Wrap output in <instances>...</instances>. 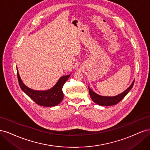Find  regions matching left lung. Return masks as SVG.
Masks as SVG:
<instances>
[{
	"label": "left lung",
	"instance_id": "1",
	"mask_svg": "<svg viewBox=\"0 0 150 150\" xmlns=\"http://www.w3.org/2000/svg\"><path fill=\"white\" fill-rule=\"evenodd\" d=\"M134 82V79L132 81V84L129 85V86L127 89H126L124 91H123L122 93H121L116 96H109L100 95L99 94H97L96 93H95L93 90H91L88 86L89 94H90V96L91 100L93 101V102L98 105L112 106V105H117L125 97V96L128 94L129 90H131L132 88L133 87Z\"/></svg>",
	"mask_w": 150,
	"mask_h": 150
}]
</instances>
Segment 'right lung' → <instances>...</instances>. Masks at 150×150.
Masks as SVG:
<instances>
[{
  "mask_svg": "<svg viewBox=\"0 0 150 150\" xmlns=\"http://www.w3.org/2000/svg\"><path fill=\"white\" fill-rule=\"evenodd\" d=\"M17 76L18 83L20 87L24 93H26L29 97L35 102L42 107H55L60 103L64 98L62 88L64 83L69 79L70 75L62 76L59 80L57 81L55 85L49 90L45 91H38L32 90L28 88L25 84L21 78L18 69H17Z\"/></svg>",
  "mask_w": 150,
  "mask_h": 150,
  "instance_id": "1",
  "label": "right lung"
}]
</instances>
